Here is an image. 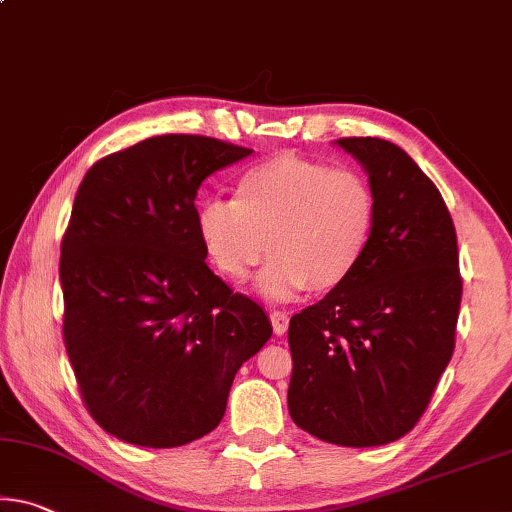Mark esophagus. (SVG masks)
I'll return each instance as SVG.
<instances>
[{
  "label": "esophagus",
  "instance_id": "1",
  "mask_svg": "<svg viewBox=\"0 0 512 512\" xmlns=\"http://www.w3.org/2000/svg\"><path fill=\"white\" fill-rule=\"evenodd\" d=\"M269 316H271L275 335H285L287 328H289V314L287 312H280V310H273Z\"/></svg>",
  "mask_w": 512,
  "mask_h": 512
}]
</instances>
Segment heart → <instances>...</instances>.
Wrapping results in <instances>:
<instances>
[{"label":"heart","mask_w":512,"mask_h":512,"mask_svg":"<svg viewBox=\"0 0 512 512\" xmlns=\"http://www.w3.org/2000/svg\"><path fill=\"white\" fill-rule=\"evenodd\" d=\"M376 227V193L367 177L294 152L243 170L234 200L202 202L198 239L214 269L243 282L264 250L273 255L259 289L291 298L342 287L358 271Z\"/></svg>","instance_id":"1"}]
</instances>
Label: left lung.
<instances>
[{"label":"left lung","mask_w":512,"mask_h":512,"mask_svg":"<svg viewBox=\"0 0 512 512\" xmlns=\"http://www.w3.org/2000/svg\"><path fill=\"white\" fill-rule=\"evenodd\" d=\"M376 193L367 255L342 287L289 321V415L323 442L380 446L415 428L456 346V227L399 145L351 136Z\"/></svg>","instance_id":"obj_1"}]
</instances>
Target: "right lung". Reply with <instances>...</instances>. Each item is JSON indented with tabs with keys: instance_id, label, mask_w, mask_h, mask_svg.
Masks as SVG:
<instances>
[{
	"instance_id": "right-lung-1",
	"label": "right lung",
	"mask_w": 512,
	"mask_h": 512,
	"mask_svg": "<svg viewBox=\"0 0 512 512\" xmlns=\"http://www.w3.org/2000/svg\"><path fill=\"white\" fill-rule=\"evenodd\" d=\"M253 152L152 136L88 168L61 241L63 342L91 417L118 440L170 449L212 433L239 367L271 337L255 300L205 262L196 196Z\"/></svg>"
}]
</instances>
